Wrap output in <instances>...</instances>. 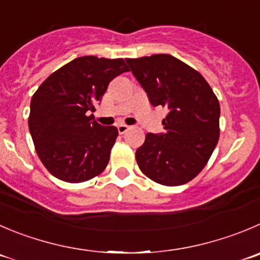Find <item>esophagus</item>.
I'll return each instance as SVG.
<instances>
[{"label":"esophagus","mask_w":260,"mask_h":260,"mask_svg":"<svg viewBox=\"0 0 260 260\" xmlns=\"http://www.w3.org/2000/svg\"><path fill=\"white\" fill-rule=\"evenodd\" d=\"M128 128H130V127H128L127 125H123V123H121V125H118V126H117L118 134H121V135H122V134H125V133L127 132Z\"/></svg>","instance_id":"esophagus-1"}]
</instances>
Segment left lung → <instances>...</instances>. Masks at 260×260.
Here are the masks:
<instances>
[{
  "label": "left lung",
  "mask_w": 260,
  "mask_h": 260,
  "mask_svg": "<svg viewBox=\"0 0 260 260\" xmlns=\"http://www.w3.org/2000/svg\"><path fill=\"white\" fill-rule=\"evenodd\" d=\"M153 107L169 113L165 133L145 135L135 158L145 176L166 186L194 179L207 165L219 138V103L197 70L171 54L126 58Z\"/></svg>",
  "instance_id": "8db88e82"
}]
</instances>
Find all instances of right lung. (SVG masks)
<instances>
[{
	"label": "right lung",
	"instance_id": "add662e5",
	"mask_svg": "<svg viewBox=\"0 0 260 260\" xmlns=\"http://www.w3.org/2000/svg\"><path fill=\"white\" fill-rule=\"evenodd\" d=\"M128 71L122 58L83 56L48 76L30 102L29 130L39 159L54 177L83 182L107 167L118 132L90 112L111 80Z\"/></svg>",
	"mask_w": 260,
	"mask_h": 260
}]
</instances>
